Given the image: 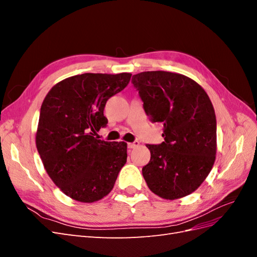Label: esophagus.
<instances>
[{
    "instance_id": "esophagus-1",
    "label": "esophagus",
    "mask_w": 257,
    "mask_h": 257,
    "mask_svg": "<svg viewBox=\"0 0 257 257\" xmlns=\"http://www.w3.org/2000/svg\"><path fill=\"white\" fill-rule=\"evenodd\" d=\"M138 146H139V142L138 141H135L134 143H128L127 144L128 149H135V148L138 147Z\"/></svg>"
}]
</instances>
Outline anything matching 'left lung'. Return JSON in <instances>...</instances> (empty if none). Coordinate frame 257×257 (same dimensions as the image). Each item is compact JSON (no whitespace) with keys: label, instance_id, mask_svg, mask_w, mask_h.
<instances>
[{"label":"left lung","instance_id":"1","mask_svg":"<svg viewBox=\"0 0 257 257\" xmlns=\"http://www.w3.org/2000/svg\"><path fill=\"white\" fill-rule=\"evenodd\" d=\"M147 114L164 125V142L147 145L151 159L143 176L155 195L174 200L196 191L211 172L216 154L213 105L200 84L164 71L133 76Z\"/></svg>","mask_w":257,"mask_h":257}]
</instances>
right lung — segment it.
Returning <instances> with one entry per match:
<instances>
[{"label": "right lung", "mask_w": 257, "mask_h": 257, "mask_svg": "<svg viewBox=\"0 0 257 257\" xmlns=\"http://www.w3.org/2000/svg\"><path fill=\"white\" fill-rule=\"evenodd\" d=\"M132 74L85 73L54 84L41 107L35 142L44 167L66 196L94 203L113 189L126 163L127 145L94 137L106 126L108 98L121 92Z\"/></svg>", "instance_id": "1"}]
</instances>
